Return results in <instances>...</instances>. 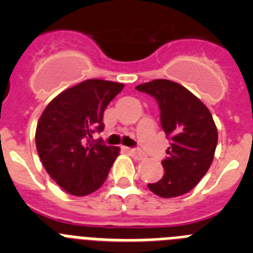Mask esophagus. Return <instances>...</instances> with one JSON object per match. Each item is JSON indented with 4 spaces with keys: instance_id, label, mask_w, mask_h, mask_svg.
Listing matches in <instances>:
<instances>
[{
    "instance_id": "obj_1",
    "label": "esophagus",
    "mask_w": 253,
    "mask_h": 253,
    "mask_svg": "<svg viewBox=\"0 0 253 253\" xmlns=\"http://www.w3.org/2000/svg\"><path fill=\"white\" fill-rule=\"evenodd\" d=\"M125 151L128 152V153H130L131 156H133V157L135 158V160L142 161V160H144V158H146V154L143 153V152L138 151V149H134V148H125Z\"/></svg>"
}]
</instances>
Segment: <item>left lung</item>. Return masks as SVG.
<instances>
[{
  "label": "left lung",
  "mask_w": 253,
  "mask_h": 253,
  "mask_svg": "<svg viewBox=\"0 0 253 253\" xmlns=\"http://www.w3.org/2000/svg\"><path fill=\"white\" fill-rule=\"evenodd\" d=\"M140 92L157 100L161 125L171 146L162 161V178L148 184L161 198H175L193 190L214 160L218 130L209 109L184 86L169 80L138 84Z\"/></svg>",
  "instance_id": "1"
}]
</instances>
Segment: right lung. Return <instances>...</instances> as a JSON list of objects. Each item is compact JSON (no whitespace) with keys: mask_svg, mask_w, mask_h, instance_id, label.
<instances>
[{"mask_svg":"<svg viewBox=\"0 0 253 253\" xmlns=\"http://www.w3.org/2000/svg\"><path fill=\"white\" fill-rule=\"evenodd\" d=\"M124 84L87 80L54 97L44 109L35 143L44 169L64 191L84 196L101 187L119 147L92 143V134L105 128L102 115Z\"/></svg>","mask_w":253,"mask_h":253,"instance_id":"add662e5","label":"right lung"}]
</instances>
